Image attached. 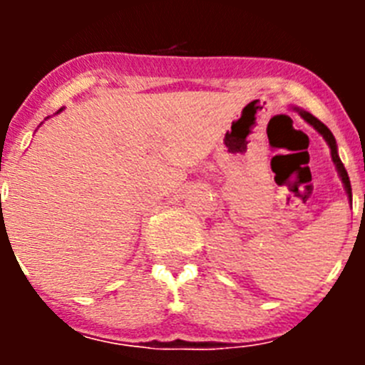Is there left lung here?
<instances>
[{"label": "left lung", "instance_id": "1", "mask_svg": "<svg viewBox=\"0 0 365 365\" xmlns=\"http://www.w3.org/2000/svg\"><path fill=\"white\" fill-rule=\"evenodd\" d=\"M294 111L299 113V117L303 118V120L307 122V124H311L312 128H314L318 133L322 135V137L325 138V143L329 144V148H331V157H333V163L336 164V170H338V175H340L341 182H344V188H346V193L347 197H349V201H353V193H351V180H349V175H347L346 168H344V164H341L340 157H338V148H336V140H334L333 133H331V130H329L327 125L324 124V122H320L316 117H312L311 113L309 111H303V109L299 108H292Z\"/></svg>", "mask_w": 365, "mask_h": 365}]
</instances>
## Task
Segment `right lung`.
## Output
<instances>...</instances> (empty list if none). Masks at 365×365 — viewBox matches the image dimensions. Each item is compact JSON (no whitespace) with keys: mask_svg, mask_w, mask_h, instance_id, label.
I'll use <instances>...</instances> for the list:
<instances>
[{"mask_svg":"<svg viewBox=\"0 0 365 365\" xmlns=\"http://www.w3.org/2000/svg\"><path fill=\"white\" fill-rule=\"evenodd\" d=\"M60 111H62V109H60ZM60 111H58V113H60Z\"/></svg>","mask_w":365,"mask_h":365,"instance_id":"obj_1","label":"right lung"}]
</instances>
